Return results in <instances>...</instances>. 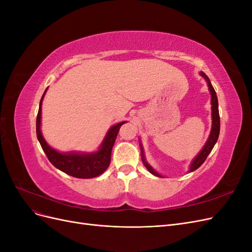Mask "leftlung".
<instances>
[{"mask_svg":"<svg viewBox=\"0 0 252 252\" xmlns=\"http://www.w3.org/2000/svg\"><path fill=\"white\" fill-rule=\"evenodd\" d=\"M201 75L202 77L207 81L208 83V87H209V90L211 93V109H212V128H211V132H210V135H209V139L208 141L206 142L204 148L202 149V151L200 152L199 155L196 156V158L193 159V162L191 164V166H190V170L189 172L191 171H194L195 169L199 168V167L205 162V159L207 158L208 155L211 152L212 148L215 147V145L219 139V134H220V114H219V103H218V96H217V93L215 88L212 87L211 83L208 79L207 75H206L204 72H201ZM141 152H142V161H143V164L145 165V167H146L147 170L152 173L154 175H157V177H161V174H158L157 171H155L154 169L151 168V166H149L147 164V162L145 161V158H144V155H143V150L141 148Z\"/></svg>","mask_w":252,"mask_h":252,"instance_id":"1","label":"left lung"}]
</instances>
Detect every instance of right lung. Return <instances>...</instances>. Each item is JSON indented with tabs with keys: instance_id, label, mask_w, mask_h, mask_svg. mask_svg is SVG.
Segmentation results:
<instances>
[{
	"instance_id": "add662e5",
	"label": "right lung",
	"mask_w": 252,
	"mask_h": 252,
	"mask_svg": "<svg viewBox=\"0 0 252 252\" xmlns=\"http://www.w3.org/2000/svg\"><path fill=\"white\" fill-rule=\"evenodd\" d=\"M47 90V89H46ZM46 90L41 98L39 112L36 116V136L39 140L41 146L46 154L49 162L57 167L58 169L63 171L71 177L78 179H91L95 178L97 175L102 174L106 169L108 168L111 158V150L113 144L116 142L117 135L121 126L126 122H122L110 128L107 135L102 144L100 150L91 155H80V154H60L57 150L52 149L49 145L44 140L41 133V105L43 97L46 94Z\"/></svg>"
}]
</instances>
